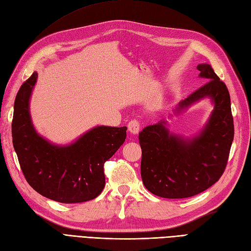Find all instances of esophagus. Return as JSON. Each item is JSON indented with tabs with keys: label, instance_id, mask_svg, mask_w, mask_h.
Here are the masks:
<instances>
[{
	"label": "esophagus",
	"instance_id": "1",
	"mask_svg": "<svg viewBox=\"0 0 251 251\" xmlns=\"http://www.w3.org/2000/svg\"><path fill=\"white\" fill-rule=\"evenodd\" d=\"M127 128H128V131H130V133L132 135H137L139 133V130H140L139 121L136 120V119L131 120L130 123H128V125H127Z\"/></svg>",
	"mask_w": 251,
	"mask_h": 251
}]
</instances>
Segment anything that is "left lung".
<instances>
[{
	"label": "left lung",
	"instance_id": "obj_1",
	"mask_svg": "<svg viewBox=\"0 0 251 251\" xmlns=\"http://www.w3.org/2000/svg\"><path fill=\"white\" fill-rule=\"evenodd\" d=\"M197 69L199 77L208 81L180 101L173 115L207 98L214 110L200 132L184 137L170 132L169 121L162 119L139 133L142 182L161 198L182 199L204 192L222 176L228 160L234 133L229 92L210 65L200 64Z\"/></svg>",
	"mask_w": 251,
	"mask_h": 251
}]
</instances>
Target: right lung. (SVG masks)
I'll use <instances>...</instances> for the list:
<instances>
[{
  "label": "right lung",
  "mask_w": 251,
  "mask_h": 251,
  "mask_svg": "<svg viewBox=\"0 0 251 251\" xmlns=\"http://www.w3.org/2000/svg\"><path fill=\"white\" fill-rule=\"evenodd\" d=\"M34 72L14 100L12 142L23 174L34 191L60 203L92 200L104 187L103 164L123 146L126 126H97L68 144H55L36 132L30 115Z\"/></svg>",
  "instance_id": "right-lung-1"
}]
</instances>
